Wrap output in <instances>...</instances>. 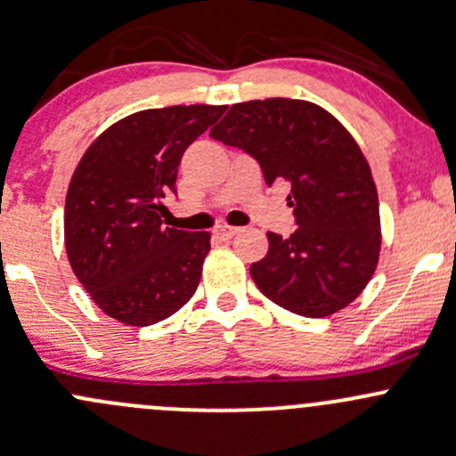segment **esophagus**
<instances>
[{
  "label": "esophagus",
  "mask_w": 456,
  "mask_h": 456,
  "mask_svg": "<svg viewBox=\"0 0 456 456\" xmlns=\"http://www.w3.org/2000/svg\"><path fill=\"white\" fill-rule=\"evenodd\" d=\"M238 232H240V229L229 227V224H220V227H216V236L223 238V240H232Z\"/></svg>",
  "instance_id": "34e87169"
}]
</instances>
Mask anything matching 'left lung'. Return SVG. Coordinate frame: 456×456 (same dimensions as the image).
<instances>
[{
    "instance_id": "left-lung-1",
    "label": "left lung",
    "mask_w": 456,
    "mask_h": 456,
    "mask_svg": "<svg viewBox=\"0 0 456 456\" xmlns=\"http://www.w3.org/2000/svg\"><path fill=\"white\" fill-rule=\"evenodd\" d=\"M209 135L242 148L268 185L289 181L297 229L268 232L251 265L256 286L290 313L321 319L352 304L380 256V209L371 170L347 128L305 100L233 104Z\"/></svg>"
}]
</instances>
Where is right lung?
Returning <instances> with one entry per match:
<instances>
[{
  "mask_svg": "<svg viewBox=\"0 0 456 456\" xmlns=\"http://www.w3.org/2000/svg\"><path fill=\"white\" fill-rule=\"evenodd\" d=\"M224 107L146 109L119 119L80 159L65 199L71 271L102 313L146 328L183 308L209 253L208 232L166 227L183 152Z\"/></svg>",
  "mask_w": 456,
  "mask_h": 456,
  "instance_id": "1",
  "label": "right lung"
}]
</instances>
